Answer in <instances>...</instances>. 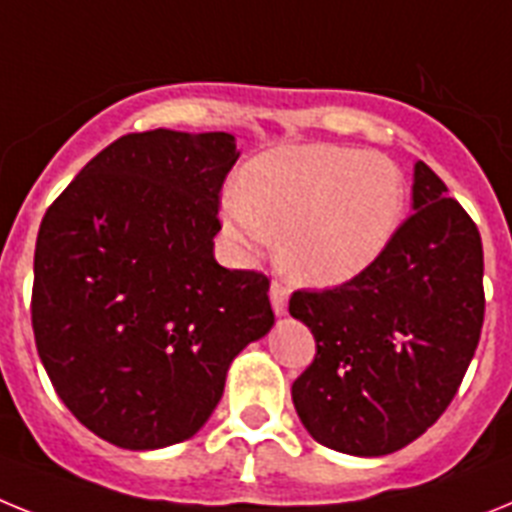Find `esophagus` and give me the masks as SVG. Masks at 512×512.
<instances>
[{
  "label": "esophagus",
  "mask_w": 512,
  "mask_h": 512,
  "mask_svg": "<svg viewBox=\"0 0 512 512\" xmlns=\"http://www.w3.org/2000/svg\"><path fill=\"white\" fill-rule=\"evenodd\" d=\"M270 304H273V312H276L278 317L286 315V307H289V289H286L283 283H270Z\"/></svg>",
  "instance_id": "1"
}]
</instances>
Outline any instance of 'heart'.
<instances>
[{
	"instance_id": "heart-1",
	"label": "heart",
	"mask_w": 512,
	"mask_h": 512,
	"mask_svg": "<svg viewBox=\"0 0 512 512\" xmlns=\"http://www.w3.org/2000/svg\"><path fill=\"white\" fill-rule=\"evenodd\" d=\"M406 176L388 156L349 145H281L239 174L221 223L242 252L273 244L296 281L336 289L356 281L395 242L406 216Z\"/></svg>"
}]
</instances>
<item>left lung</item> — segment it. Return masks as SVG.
I'll use <instances>...</instances> for the list:
<instances>
[{"label":"left lung","mask_w":512,"mask_h":512,"mask_svg":"<svg viewBox=\"0 0 512 512\" xmlns=\"http://www.w3.org/2000/svg\"><path fill=\"white\" fill-rule=\"evenodd\" d=\"M414 216L356 281L296 291L289 312L315 336V362L291 385L320 445L359 458L406 448L448 409L484 322L482 236L424 161Z\"/></svg>","instance_id":"8db88e82"}]
</instances>
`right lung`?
Returning a JSON list of instances; mask_svg holds the SVG:
<instances>
[{"label":"right lung","instance_id":"1","mask_svg":"<svg viewBox=\"0 0 512 512\" xmlns=\"http://www.w3.org/2000/svg\"><path fill=\"white\" fill-rule=\"evenodd\" d=\"M229 132L150 130L103 148L46 210L33 333L77 422L127 450L200 432L239 351L273 328L270 283L213 255Z\"/></svg>","mask_w":512,"mask_h":512}]
</instances>
